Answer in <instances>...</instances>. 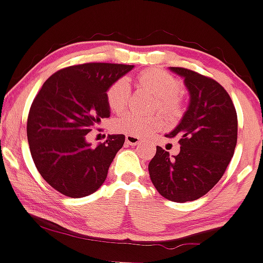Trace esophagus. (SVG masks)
<instances>
[{
	"mask_svg": "<svg viewBox=\"0 0 263 263\" xmlns=\"http://www.w3.org/2000/svg\"><path fill=\"white\" fill-rule=\"evenodd\" d=\"M140 142L139 136H134V135H126V144L131 145V146H135Z\"/></svg>",
	"mask_w": 263,
	"mask_h": 263,
	"instance_id": "esophagus-1",
	"label": "esophagus"
}]
</instances>
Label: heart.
<instances>
[{
  "instance_id": "obj_1",
  "label": "heart",
  "mask_w": 263,
  "mask_h": 263,
  "mask_svg": "<svg viewBox=\"0 0 263 263\" xmlns=\"http://www.w3.org/2000/svg\"><path fill=\"white\" fill-rule=\"evenodd\" d=\"M139 85L150 91L159 100V109L168 116H178L181 113V99L177 95L179 82L165 71H144L137 78ZM107 102L110 109L122 113L131 103V85L126 78L116 80L107 91ZM161 119L158 116H141L137 113H127L117 121L116 128L134 136H147L160 127Z\"/></svg>"
}]
</instances>
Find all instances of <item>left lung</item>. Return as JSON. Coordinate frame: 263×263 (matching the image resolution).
Masks as SVG:
<instances>
[{"label": "left lung", "mask_w": 263, "mask_h": 263, "mask_svg": "<svg viewBox=\"0 0 263 263\" xmlns=\"http://www.w3.org/2000/svg\"><path fill=\"white\" fill-rule=\"evenodd\" d=\"M181 76L190 103L176 128L166 134L178 139L181 151L169 156L156 146L148 163L151 182L174 202L197 200L220 181L237 145L238 119L227 90L213 79L182 67H169Z\"/></svg>", "instance_id": "1"}]
</instances>
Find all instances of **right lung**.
<instances>
[{"mask_svg":"<svg viewBox=\"0 0 263 263\" xmlns=\"http://www.w3.org/2000/svg\"><path fill=\"white\" fill-rule=\"evenodd\" d=\"M132 65L84 63L57 71L36 94L28 117L31 158L44 181L67 197L99 190L124 135H109L91 147L86 135L109 118L107 91Z\"/></svg>","mask_w":263,"mask_h":263,"instance_id":"right-lung-1","label":"right lung"}]
</instances>
